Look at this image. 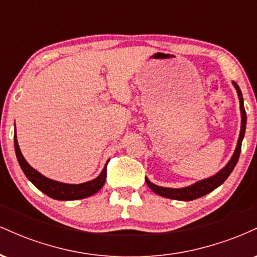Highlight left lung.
I'll use <instances>...</instances> for the list:
<instances>
[{
    "instance_id": "obj_1",
    "label": "left lung",
    "mask_w": 257,
    "mask_h": 257,
    "mask_svg": "<svg viewBox=\"0 0 257 257\" xmlns=\"http://www.w3.org/2000/svg\"><path fill=\"white\" fill-rule=\"evenodd\" d=\"M234 85L235 90H237L238 98H239V106H240V116H241V123H240V133L239 138H238L237 147H235L234 153L228 161V163L226 164L219 173H216L215 175L210 176V178L200 180V181L194 182L193 185L187 186V187L182 188H169V187H162V186H157L152 184L149 179L145 178V181L147 186L153 191L155 193H157L158 196L166 197V198L170 199H176V200H193L200 197L205 196V194L210 193L211 191H214L215 188L219 187L220 185H222L226 181V179L228 178L229 174L232 173V170L234 169L235 164H237L238 158L240 155V149H241V141L244 139V134H245V128H246V112L244 108V101H243V95H241V91L239 85L235 82H232Z\"/></svg>"
}]
</instances>
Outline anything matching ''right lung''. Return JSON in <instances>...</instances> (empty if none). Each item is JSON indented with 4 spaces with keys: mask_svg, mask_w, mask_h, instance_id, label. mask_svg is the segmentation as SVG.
Here are the masks:
<instances>
[{
    "mask_svg": "<svg viewBox=\"0 0 257 257\" xmlns=\"http://www.w3.org/2000/svg\"><path fill=\"white\" fill-rule=\"evenodd\" d=\"M14 149H16V155L19 162V166L22 170L24 172L30 181L34 184L40 191H42L44 194L51 197L53 199L58 200H76L87 198V197L93 196L95 194L100 188L102 187L106 181V166L102 169V172L96 176L95 179L90 180V181L83 182V184L72 185V184H64V182L55 181V180L48 179L38 173L36 169H34L30 164L26 162V159L23 156L22 151H20L19 145H18L17 134L14 135Z\"/></svg>",
    "mask_w": 257,
    "mask_h": 257,
    "instance_id": "right-lung-1",
    "label": "right lung"
}]
</instances>
